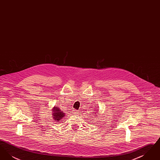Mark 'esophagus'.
<instances>
[{
    "instance_id": "1",
    "label": "esophagus",
    "mask_w": 160,
    "mask_h": 160,
    "mask_svg": "<svg viewBox=\"0 0 160 160\" xmlns=\"http://www.w3.org/2000/svg\"><path fill=\"white\" fill-rule=\"evenodd\" d=\"M78 112H78V110H74V114H78Z\"/></svg>"
}]
</instances>
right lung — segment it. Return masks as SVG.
<instances>
[{"mask_svg": "<svg viewBox=\"0 0 160 160\" xmlns=\"http://www.w3.org/2000/svg\"><path fill=\"white\" fill-rule=\"evenodd\" d=\"M53 110V116L55 121H60V119H62V118L64 117L65 113H63V112H62L61 110H59V108H58L56 107H54Z\"/></svg>", "mask_w": 160, "mask_h": 160, "instance_id": "right-lung-1", "label": "right lung"}]
</instances>
